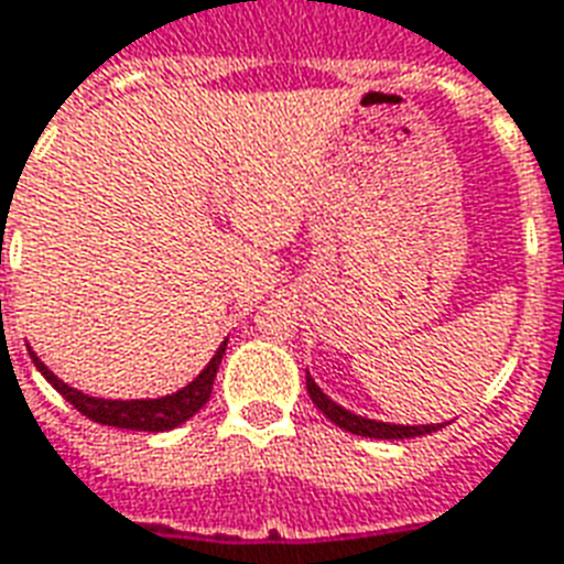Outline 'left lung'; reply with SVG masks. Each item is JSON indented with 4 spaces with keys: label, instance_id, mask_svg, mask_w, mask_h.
<instances>
[{
    "label": "left lung",
    "instance_id": "left-lung-1",
    "mask_svg": "<svg viewBox=\"0 0 564 564\" xmlns=\"http://www.w3.org/2000/svg\"><path fill=\"white\" fill-rule=\"evenodd\" d=\"M307 393H311L313 405L319 408L322 414L328 416L330 423L339 425V429H346L351 435L360 437H378V441H405V437H420V435H432L437 429H444L446 423L437 425H390V423H378V420H367V416H358L346 411V408H339L334 399H328L322 393L316 381L307 372Z\"/></svg>",
    "mask_w": 564,
    "mask_h": 564
}]
</instances>
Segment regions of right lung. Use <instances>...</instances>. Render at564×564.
<instances>
[{
    "instance_id": "1",
    "label": "right lung",
    "mask_w": 564,
    "mask_h": 564,
    "mask_svg": "<svg viewBox=\"0 0 564 564\" xmlns=\"http://www.w3.org/2000/svg\"><path fill=\"white\" fill-rule=\"evenodd\" d=\"M227 343H221V349L215 351V358L206 364V369L200 376L186 384L177 393H171V397L162 399H132V402H120V399H94L85 397L79 390H73L62 381V378H55L50 369L43 367L41 358L29 351L34 360V367L41 372L50 384L62 393L67 402H70L79 414H85L88 420L100 425H115V429H132V432H167V429H177L180 423H186L188 416H195L200 408L209 402V393H213V381L215 372H218V364L225 358Z\"/></svg>"
}]
</instances>
